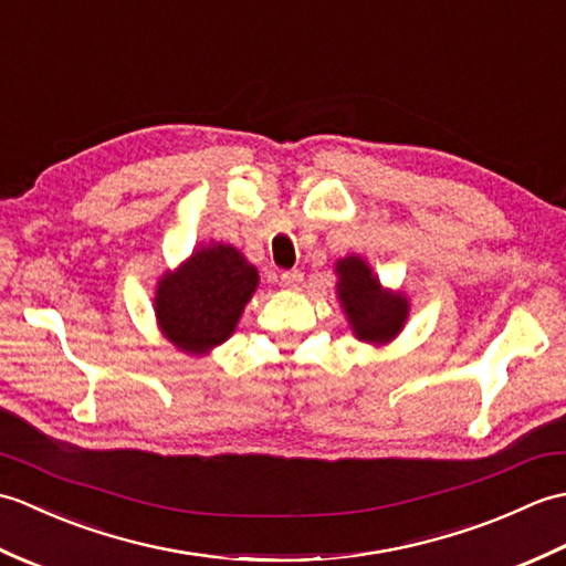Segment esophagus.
Wrapping results in <instances>:
<instances>
[{
    "label": "esophagus",
    "instance_id": "34e87169",
    "mask_svg": "<svg viewBox=\"0 0 566 566\" xmlns=\"http://www.w3.org/2000/svg\"><path fill=\"white\" fill-rule=\"evenodd\" d=\"M280 280H282L286 290H298V286H302V282H304V272L302 270H284Z\"/></svg>",
    "mask_w": 566,
    "mask_h": 566
}]
</instances>
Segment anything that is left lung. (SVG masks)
I'll return each instance as SVG.
<instances>
[{"label":"left lung","instance_id":"obj_1","mask_svg":"<svg viewBox=\"0 0 566 566\" xmlns=\"http://www.w3.org/2000/svg\"><path fill=\"white\" fill-rule=\"evenodd\" d=\"M335 270L340 274L338 296L357 338L367 343L391 340L406 321V298L401 294L381 292V284L377 276H371L365 260L345 258L335 264Z\"/></svg>","mask_w":566,"mask_h":566}]
</instances>
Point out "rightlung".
I'll return each instance as SVG.
<instances>
[{"instance_id": "right-lung-1", "label": "right lung", "mask_w": 566, "mask_h": 566, "mask_svg": "<svg viewBox=\"0 0 566 566\" xmlns=\"http://www.w3.org/2000/svg\"><path fill=\"white\" fill-rule=\"evenodd\" d=\"M255 286L258 270L233 245H203L175 274L163 276L155 314L179 350L199 355L235 331Z\"/></svg>"}]
</instances>
